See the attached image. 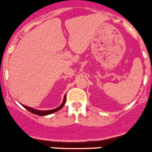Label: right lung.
I'll use <instances>...</instances> for the list:
<instances>
[{
    "label": "right lung",
    "instance_id": "obj_1",
    "mask_svg": "<svg viewBox=\"0 0 152 152\" xmlns=\"http://www.w3.org/2000/svg\"><path fill=\"white\" fill-rule=\"evenodd\" d=\"M65 102H66V94L64 96V100H63V102L61 105H60L58 107H57V108L53 109V110H35V109L32 108V107H26V106L25 105H23V104L22 106L24 107V108H26L28 111L32 113L38 115V116H46V115H49V114L54 113L57 112V111H58L59 110H61V109L64 107Z\"/></svg>",
    "mask_w": 152,
    "mask_h": 152
}]
</instances>
